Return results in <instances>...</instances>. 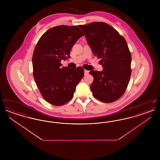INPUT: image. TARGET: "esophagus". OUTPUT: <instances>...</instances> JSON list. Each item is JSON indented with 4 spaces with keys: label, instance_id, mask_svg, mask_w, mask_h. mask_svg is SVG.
<instances>
[{
    "label": "esophagus",
    "instance_id": "obj_1",
    "mask_svg": "<svg viewBox=\"0 0 160 160\" xmlns=\"http://www.w3.org/2000/svg\"><path fill=\"white\" fill-rule=\"evenodd\" d=\"M84 76H86V75H88L89 74V71H87V70L84 69Z\"/></svg>",
    "mask_w": 160,
    "mask_h": 160
}]
</instances>
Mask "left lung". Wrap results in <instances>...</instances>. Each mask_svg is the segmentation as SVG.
<instances>
[{
	"label": "left lung",
	"instance_id": "8db88e82",
	"mask_svg": "<svg viewBox=\"0 0 160 160\" xmlns=\"http://www.w3.org/2000/svg\"><path fill=\"white\" fill-rule=\"evenodd\" d=\"M93 53L101 59L102 71H91L93 97L108 103L119 99L127 89L131 74V54L125 38L110 25L93 22L80 25Z\"/></svg>",
	"mask_w": 160,
	"mask_h": 160
}]
</instances>
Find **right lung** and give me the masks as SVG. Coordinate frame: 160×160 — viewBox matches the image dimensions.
<instances>
[{
    "label": "right lung",
    "mask_w": 160,
    "mask_h": 160,
    "mask_svg": "<svg viewBox=\"0 0 160 160\" xmlns=\"http://www.w3.org/2000/svg\"><path fill=\"white\" fill-rule=\"evenodd\" d=\"M83 33L76 26L52 28L41 36L32 56L33 75L41 95L48 103L60 106L72 99L84 69L61 67V60L69 58L70 51Z\"/></svg>",
    "instance_id": "obj_1"
}]
</instances>
